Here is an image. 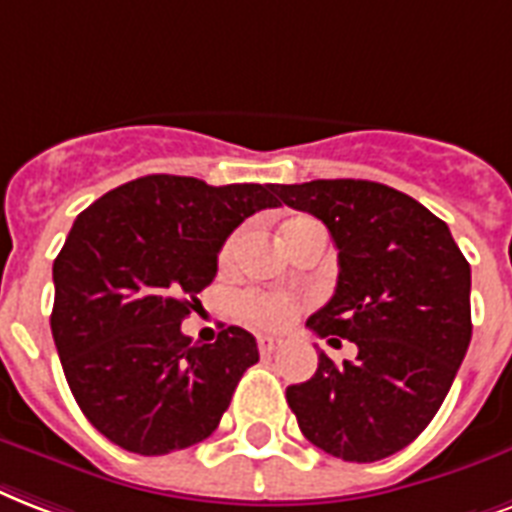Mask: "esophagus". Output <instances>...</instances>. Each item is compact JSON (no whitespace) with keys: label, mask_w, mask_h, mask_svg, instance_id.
Listing matches in <instances>:
<instances>
[{"label":"esophagus","mask_w":512,"mask_h":512,"mask_svg":"<svg viewBox=\"0 0 512 512\" xmlns=\"http://www.w3.org/2000/svg\"><path fill=\"white\" fill-rule=\"evenodd\" d=\"M280 347H283V342H280V339H275V336H259L261 355H272V352H277Z\"/></svg>","instance_id":"obj_1"}]
</instances>
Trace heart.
<instances>
[{"label": "heart", "instance_id": "obj_1", "mask_svg": "<svg viewBox=\"0 0 512 512\" xmlns=\"http://www.w3.org/2000/svg\"><path fill=\"white\" fill-rule=\"evenodd\" d=\"M310 227H320L318 221L310 219V216H291L280 224V243L288 248V245L296 240V237ZM240 243H243V232H232V235L221 243L219 248V269L227 272L235 264L237 253H240ZM299 312V301L285 296V293H243L237 299V315L251 323V326L261 328V331H283Z\"/></svg>", "mask_w": 512, "mask_h": 512}]
</instances>
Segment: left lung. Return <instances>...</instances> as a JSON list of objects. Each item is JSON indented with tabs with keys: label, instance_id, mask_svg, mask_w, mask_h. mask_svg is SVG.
Segmentation results:
<instances>
[{
	"label": "left lung",
	"instance_id": "obj_1",
	"mask_svg": "<svg viewBox=\"0 0 512 512\" xmlns=\"http://www.w3.org/2000/svg\"><path fill=\"white\" fill-rule=\"evenodd\" d=\"M277 197L323 221L339 251L334 296L307 326L358 347L342 366L320 352L315 376L285 390L288 406L331 457H390L430 425L462 366L470 264L446 221L392 186L318 178L277 184Z\"/></svg>",
	"mask_w": 512,
	"mask_h": 512
}]
</instances>
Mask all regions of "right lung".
I'll use <instances>...</instances> for the list:
<instances>
[{
    "label": "right lung",
    "instance_id": "add662e5",
    "mask_svg": "<svg viewBox=\"0 0 512 512\" xmlns=\"http://www.w3.org/2000/svg\"><path fill=\"white\" fill-rule=\"evenodd\" d=\"M277 205V184L211 186L157 173L79 213L53 264L50 328L74 400L98 433L160 457L219 427L259 347L237 326L194 344L181 320L213 283L221 243Z\"/></svg>",
    "mask_w": 512,
    "mask_h": 512
}]
</instances>
